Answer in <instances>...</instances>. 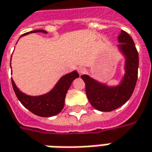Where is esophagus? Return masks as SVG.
Returning <instances> with one entry per match:
<instances>
[{
	"instance_id": "esophagus-1",
	"label": "esophagus",
	"mask_w": 152,
	"mask_h": 152,
	"mask_svg": "<svg viewBox=\"0 0 152 152\" xmlns=\"http://www.w3.org/2000/svg\"><path fill=\"white\" fill-rule=\"evenodd\" d=\"M77 72L79 73V75L81 76L86 72V69L84 67H82V66H79V67H77Z\"/></svg>"
}]
</instances>
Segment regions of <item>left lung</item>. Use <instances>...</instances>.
I'll list each match as a JSON object with an SVG mask.
<instances>
[{
  "instance_id": "left-lung-1",
  "label": "left lung",
  "mask_w": 152,
  "mask_h": 152,
  "mask_svg": "<svg viewBox=\"0 0 152 152\" xmlns=\"http://www.w3.org/2000/svg\"><path fill=\"white\" fill-rule=\"evenodd\" d=\"M117 47L125 59V75L116 86L101 83L87 75L80 76L86 84V93L94 108L101 111H111L124 105L132 96L137 84L139 56L132 38L121 31Z\"/></svg>"
}]
</instances>
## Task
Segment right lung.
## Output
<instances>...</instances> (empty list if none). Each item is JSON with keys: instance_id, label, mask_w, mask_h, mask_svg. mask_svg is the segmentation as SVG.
<instances>
[{"instance_id": "right-lung-1", "label": "right lung", "mask_w": 152, "mask_h": 152, "mask_svg": "<svg viewBox=\"0 0 152 152\" xmlns=\"http://www.w3.org/2000/svg\"><path fill=\"white\" fill-rule=\"evenodd\" d=\"M36 32H42L45 34L47 33L44 30H36L26 33L24 35ZM77 77H79V74L76 71L68 73L66 75L63 76L58 80L54 88L50 91L45 95L37 96H31L21 92L17 88V86H15V82L12 79H11V83L18 100L26 109L31 111L33 114L39 116L50 117L57 115L62 111L66 92L70 88L72 81Z\"/></svg>"}]
</instances>
